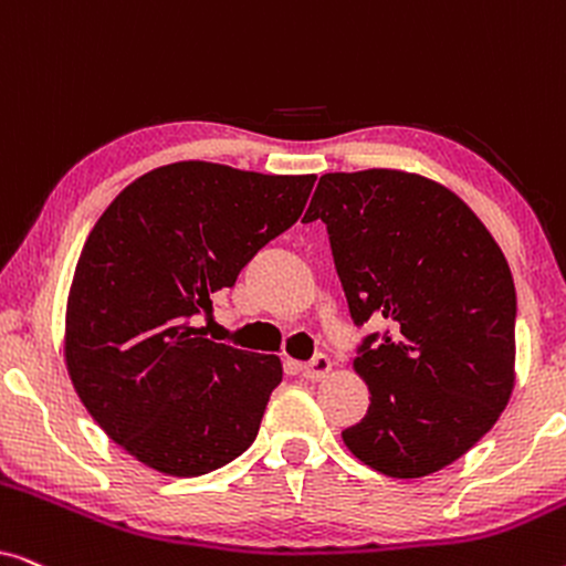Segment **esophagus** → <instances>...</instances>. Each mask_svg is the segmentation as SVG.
<instances>
[{"instance_id":"1","label":"esophagus","mask_w":566,"mask_h":566,"mask_svg":"<svg viewBox=\"0 0 566 566\" xmlns=\"http://www.w3.org/2000/svg\"><path fill=\"white\" fill-rule=\"evenodd\" d=\"M329 370H332V360L324 353L314 355L312 360L301 366V374H304V378H308V381H322V378L327 376Z\"/></svg>"}]
</instances>
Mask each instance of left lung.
I'll return each mask as SVG.
<instances>
[{
    "label": "left lung",
    "instance_id": "obj_1",
    "mask_svg": "<svg viewBox=\"0 0 566 566\" xmlns=\"http://www.w3.org/2000/svg\"><path fill=\"white\" fill-rule=\"evenodd\" d=\"M322 219L353 322H386L353 360L370 407L343 430L366 467L436 474L497 422L515 386V283L463 200L399 169L319 177L304 221Z\"/></svg>",
    "mask_w": 566,
    "mask_h": 566
}]
</instances>
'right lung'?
Listing matches in <instances>:
<instances>
[{"label":"right lung","instance_id":"obj_1","mask_svg":"<svg viewBox=\"0 0 566 566\" xmlns=\"http://www.w3.org/2000/svg\"><path fill=\"white\" fill-rule=\"evenodd\" d=\"M314 180L175 161L130 182L90 231L66 368L92 420L144 467L200 476L258 438L281 358L206 339L198 316L298 221Z\"/></svg>","mask_w":566,"mask_h":566}]
</instances>
